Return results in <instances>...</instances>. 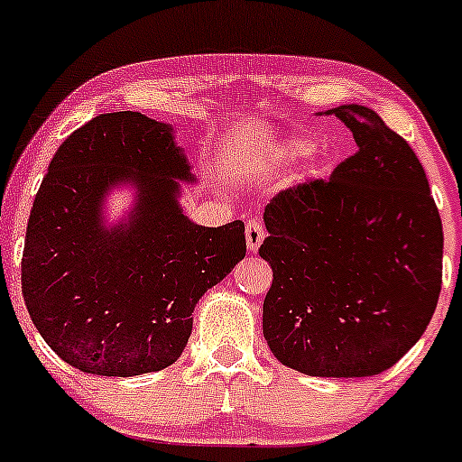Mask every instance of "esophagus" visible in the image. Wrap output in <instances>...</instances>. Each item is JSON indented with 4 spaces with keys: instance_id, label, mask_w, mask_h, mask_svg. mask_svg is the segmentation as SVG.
I'll use <instances>...</instances> for the list:
<instances>
[{
    "instance_id": "esophagus-1",
    "label": "esophagus",
    "mask_w": 462,
    "mask_h": 462,
    "mask_svg": "<svg viewBox=\"0 0 462 462\" xmlns=\"http://www.w3.org/2000/svg\"><path fill=\"white\" fill-rule=\"evenodd\" d=\"M263 238H264V226H263V221H258V219L249 221L247 227H245V241H247V249H249V252H256V249L261 247Z\"/></svg>"
}]
</instances>
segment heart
<instances>
[{
  "instance_id": "obj_1",
  "label": "heart",
  "mask_w": 462,
  "mask_h": 462,
  "mask_svg": "<svg viewBox=\"0 0 462 462\" xmlns=\"http://www.w3.org/2000/svg\"><path fill=\"white\" fill-rule=\"evenodd\" d=\"M312 150H315V141L304 139V136H289L278 143V153L284 161H300L312 153Z\"/></svg>"
}]
</instances>
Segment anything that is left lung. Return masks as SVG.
Instances as JSON below:
<instances>
[{"mask_svg":"<svg viewBox=\"0 0 462 462\" xmlns=\"http://www.w3.org/2000/svg\"><path fill=\"white\" fill-rule=\"evenodd\" d=\"M358 152L264 208L273 282L263 334L286 367L319 378L383 374L426 332L443 275V226L411 145L371 108L328 110Z\"/></svg>","mask_w":462,"mask_h":462,"instance_id":"left-lung-1","label":"left lung"}]
</instances>
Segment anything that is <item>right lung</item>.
<instances>
[{
    "label": "right lung",
    "instance_id": "right-lung-1",
    "mask_svg": "<svg viewBox=\"0 0 462 462\" xmlns=\"http://www.w3.org/2000/svg\"><path fill=\"white\" fill-rule=\"evenodd\" d=\"M190 182L169 124L106 113L58 147L32 206L21 291L45 343L84 374H150L187 347L201 295L245 256L243 221L193 224L180 208ZM134 183L128 222L106 228L101 201Z\"/></svg>",
    "mask_w": 462,
    "mask_h": 462
}]
</instances>
